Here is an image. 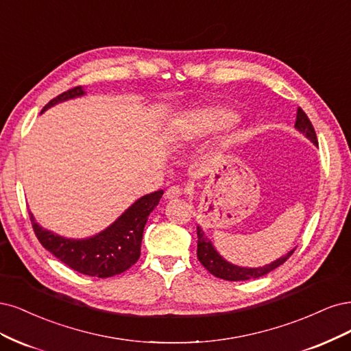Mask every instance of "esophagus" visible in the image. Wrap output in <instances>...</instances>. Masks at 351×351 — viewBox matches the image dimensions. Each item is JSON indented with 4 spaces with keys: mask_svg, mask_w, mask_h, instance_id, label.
Wrapping results in <instances>:
<instances>
[{
    "mask_svg": "<svg viewBox=\"0 0 351 351\" xmlns=\"http://www.w3.org/2000/svg\"><path fill=\"white\" fill-rule=\"evenodd\" d=\"M182 194H184L182 188L178 186V185H173L171 188H167V191L165 192V198L166 199H175V198H179Z\"/></svg>",
    "mask_w": 351,
    "mask_h": 351,
    "instance_id": "esophagus-1",
    "label": "esophagus"
}]
</instances>
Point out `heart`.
<instances>
[{
    "label": "heart",
    "mask_w": 351,
    "mask_h": 351,
    "mask_svg": "<svg viewBox=\"0 0 351 351\" xmlns=\"http://www.w3.org/2000/svg\"><path fill=\"white\" fill-rule=\"evenodd\" d=\"M236 122L233 112L224 108H204L192 110L178 122V138L180 141H191L194 138L204 137V135L228 128Z\"/></svg>",
    "instance_id": "obj_1"
}]
</instances>
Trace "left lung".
Instances as JSON below:
<instances>
[{
    "label": "left lung",
    "instance_id": "obj_1",
    "mask_svg": "<svg viewBox=\"0 0 351 351\" xmlns=\"http://www.w3.org/2000/svg\"><path fill=\"white\" fill-rule=\"evenodd\" d=\"M295 128L300 131L304 137L309 138L315 145L318 144V138H316V134L313 130L312 122L309 121L308 115L304 114L303 109H298V115H296V123ZM197 236H198V247H197V256L199 259V263L204 265L206 269H208V273L216 276L217 278L223 280H229V281H245V280H251V278H258L263 277L271 271L280 267L281 264H285L287 259L291 256V254L295 252V250H291L286 255L280 256L276 261L271 264H267L264 267H256V268H246V267H239V265H233L216 251V247L213 246L211 241L206 236L204 230H202L199 226H197Z\"/></svg>",
    "mask_w": 351,
    "mask_h": 351
}]
</instances>
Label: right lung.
I'll list each match as a JSON object with an SVG mask.
<instances>
[{
	"label": "right lung",
	"instance_id": "obj_1",
	"mask_svg": "<svg viewBox=\"0 0 351 351\" xmlns=\"http://www.w3.org/2000/svg\"><path fill=\"white\" fill-rule=\"evenodd\" d=\"M84 93L82 86L66 90L52 99L42 112L61 101L80 97ZM162 195L163 191L160 189L138 198L109 228L86 239H66L43 229L32 213H29V216L33 230L45 250L78 273L106 278L123 273L138 261L144 226L150 213L159 204Z\"/></svg>",
	"mask_w": 351,
	"mask_h": 351
}]
</instances>
